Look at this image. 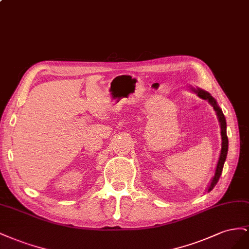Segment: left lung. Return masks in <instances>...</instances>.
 Returning a JSON list of instances; mask_svg holds the SVG:
<instances>
[{
  "mask_svg": "<svg viewBox=\"0 0 249 249\" xmlns=\"http://www.w3.org/2000/svg\"><path fill=\"white\" fill-rule=\"evenodd\" d=\"M193 90L197 94L198 97L203 99V100H208L209 103L213 106V108H214V110L216 111V115H217L218 120H219L220 128H221V141H222L221 151H220V156H219L217 167H216V170H215V175L212 178V181H211L210 186L208 188V192H211L213 189L215 188V186H216L219 178H220V176H221L224 161L226 160L227 151H229V139H227V134H226V121H225V117L223 115L221 108L219 107L218 104H217V101L211 96L210 93H208V91H205L203 89H193Z\"/></svg>",
  "mask_w": 249,
  "mask_h": 249,
  "instance_id": "left-lung-1",
  "label": "left lung"
}]
</instances>
